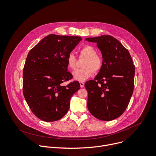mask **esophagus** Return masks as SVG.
Here are the masks:
<instances>
[{"label":"esophagus","instance_id":"esophagus-1","mask_svg":"<svg viewBox=\"0 0 156 156\" xmlns=\"http://www.w3.org/2000/svg\"><path fill=\"white\" fill-rule=\"evenodd\" d=\"M80 86H81V87H84V83H83V82H80Z\"/></svg>","mask_w":156,"mask_h":156}]
</instances>
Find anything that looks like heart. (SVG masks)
I'll use <instances>...</instances> for the list:
<instances>
[{"instance_id": "1", "label": "heart", "mask_w": 156, "mask_h": 156, "mask_svg": "<svg viewBox=\"0 0 156 156\" xmlns=\"http://www.w3.org/2000/svg\"><path fill=\"white\" fill-rule=\"evenodd\" d=\"M96 50L91 46L86 45L80 51V57H85L82 63L83 68L76 70L72 73L73 78L79 81H84L90 78L93 71L99 72L102 67V58L96 54ZM66 66L69 69H75L76 65V58L73 53H70L66 58Z\"/></svg>"}]
</instances>
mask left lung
I'll return each mask as SVG.
<instances>
[{
  "label": "left lung",
  "mask_w": 156,
  "mask_h": 156,
  "mask_svg": "<svg viewBox=\"0 0 156 156\" xmlns=\"http://www.w3.org/2000/svg\"><path fill=\"white\" fill-rule=\"evenodd\" d=\"M97 43L103 65L94 80L87 81V108L96 119L110 121L125 111L133 93L135 67L128 51L112 36L85 39Z\"/></svg>",
  "instance_id": "obj_1"
}]
</instances>
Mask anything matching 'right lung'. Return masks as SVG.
<instances>
[{
  "label": "right lung",
  "instance_id": "1",
  "mask_svg": "<svg viewBox=\"0 0 156 156\" xmlns=\"http://www.w3.org/2000/svg\"><path fill=\"white\" fill-rule=\"evenodd\" d=\"M82 39L49 34L29 52L23 73V92L32 112L44 122L62 119L70 108L72 96L80 88L78 81L61 85L73 77L66 58Z\"/></svg>",
  "mask_w": 156,
  "mask_h": 156
}]
</instances>
